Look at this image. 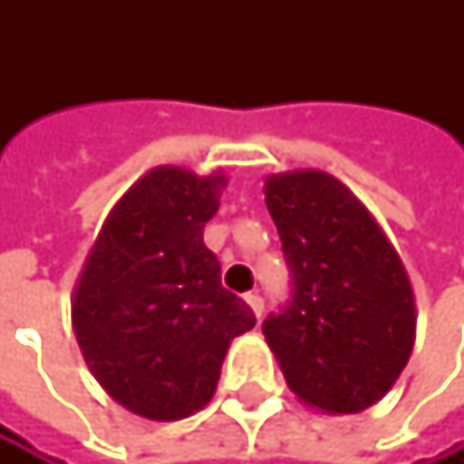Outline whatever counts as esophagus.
I'll list each match as a JSON object with an SVG mask.
<instances>
[{"instance_id": "esophagus-1", "label": "esophagus", "mask_w": 464, "mask_h": 464, "mask_svg": "<svg viewBox=\"0 0 464 464\" xmlns=\"http://www.w3.org/2000/svg\"><path fill=\"white\" fill-rule=\"evenodd\" d=\"M245 300H247V306L253 309V314H256V317H261V314H264V297H261L258 292H250Z\"/></svg>"}]
</instances>
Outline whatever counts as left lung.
Wrapping results in <instances>:
<instances>
[{
  "instance_id": "8db88e82",
  "label": "left lung",
  "mask_w": 464,
  "mask_h": 464,
  "mask_svg": "<svg viewBox=\"0 0 464 464\" xmlns=\"http://www.w3.org/2000/svg\"><path fill=\"white\" fill-rule=\"evenodd\" d=\"M292 276V300L264 320L289 390L320 412L382 401L415 345V295L392 242L334 175L297 169L264 180Z\"/></svg>"
}]
</instances>
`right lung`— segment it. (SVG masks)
I'll return each instance as SVG.
<instances>
[{
  "label": "right lung",
  "instance_id": "right-lung-1",
  "mask_svg": "<svg viewBox=\"0 0 464 464\" xmlns=\"http://www.w3.org/2000/svg\"><path fill=\"white\" fill-rule=\"evenodd\" d=\"M225 183L219 172L150 169L111 208L74 286L72 325L88 370L147 420L200 412L230 340L256 325L203 242Z\"/></svg>",
  "mask_w": 464,
  "mask_h": 464
}]
</instances>
